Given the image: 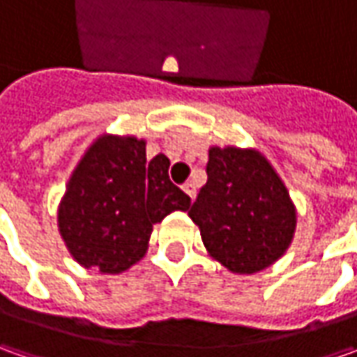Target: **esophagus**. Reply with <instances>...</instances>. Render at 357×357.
Wrapping results in <instances>:
<instances>
[{
	"mask_svg": "<svg viewBox=\"0 0 357 357\" xmlns=\"http://www.w3.org/2000/svg\"><path fill=\"white\" fill-rule=\"evenodd\" d=\"M183 190H185L186 195L190 197V200H192V199H195V197H197V186L192 185V183H186V185L183 186Z\"/></svg>",
	"mask_w": 357,
	"mask_h": 357,
	"instance_id": "esophagus-1",
	"label": "esophagus"
}]
</instances>
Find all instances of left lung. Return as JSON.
Listing matches in <instances>:
<instances>
[{"instance_id":"left-lung-1","label":"left lung","mask_w":357,"mask_h":357,"mask_svg":"<svg viewBox=\"0 0 357 357\" xmlns=\"http://www.w3.org/2000/svg\"><path fill=\"white\" fill-rule=\"evenodd\" d=\"M206 176L188 216L208 254L236 274L274 264L296 230L294 202L274 167L254 149L211 146Z\"/></svg>"}]
</instances>
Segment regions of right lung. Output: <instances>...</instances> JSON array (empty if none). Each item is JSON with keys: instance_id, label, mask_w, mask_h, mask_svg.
<instances>
[{"instance_id": "1", "label": "right lung", "mask_w": 357, "mask_h": 357, "mask_svg": "<svg viewBox=\"0 0 357 357\" xmlns=\"http://www.w3.org/2000/svg\"><path fill=\"white\" fill-rule=\"evenodd\" d=\"M143 139L101 135L87 149L63 195L57 225L67 250L81 266L119 274L149 248L153 225L190 199L169 178L171 160L146 162Z\"/></svg>"}]
</instances>
